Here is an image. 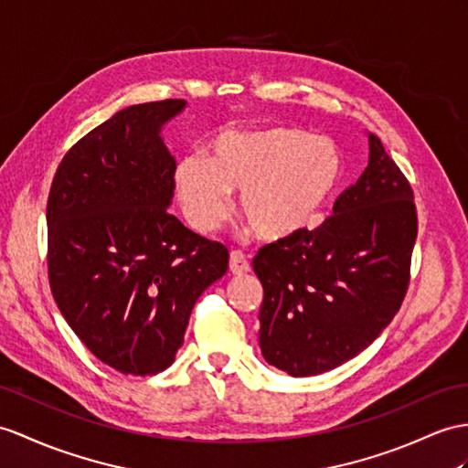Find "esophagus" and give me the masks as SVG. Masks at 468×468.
<instances>
[{
	"mask_svg": "<svg viewBox=\"0 0 468 468\" xmlns=\"http://www.w3.org/2000/svg\"><path fill=\"white\" fill-rule=\"evenodd\" d=\"M230 271L234 273V276H242V273L250 271V261H248L246 254L240 252V250H232L230 252Z\"/></svg>",
	"mask_w": 468,
	"mask_h": 468,
	"instance_id": "obj_1",
	"label": "esophagus"
}]
</instances>
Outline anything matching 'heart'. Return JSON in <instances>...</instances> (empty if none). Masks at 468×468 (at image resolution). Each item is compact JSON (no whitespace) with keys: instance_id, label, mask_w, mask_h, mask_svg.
<instances>
[{"instance_id":"obj_1","label":"heart","mask_w":468,"mask_h":468,"mask_svg":"<svg viewBox=\"0 0 468 468\" xmlns=\"http://www.w3.org/2000/svg\"><path fill=\"white\" fill-rule=\"evenodd\" d=\"M341 176L337 146L303 129L224 131L210 143L208 161L182 156L175 185L188 222L214 232L230 218L232 195L242 192L240 210L264 240H288L312 228Z\"/></svg>"}]
</instances>
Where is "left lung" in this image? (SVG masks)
I'll list each match as a JSON object with an SVG mask.
<instances>
[{"label":"left lung","mask_w":468,"mask_h":468,"mask_svg":"<svg viewBox=\"0 0 468 468\" xmlns=\"http://www.w3.org/2000/svg\"><path fill=\"white\" fill-rule=\"evenodd\" d=\"M369 165L315 230L258 250L260 349L292 378L334 369L391 324L411 280L413 188L369 134Z\"/></svg>","instance_id":"left-lung-1"}]
</instances>
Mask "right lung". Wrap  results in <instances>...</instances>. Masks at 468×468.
<instances>
[{
	"label": "right lung",
	"mask_w": 468,
	"mask_h": 468,
	"mask_svg": "<svg viewBox=\"0 0 468 468\" xmlns=\"http://www.w3.org/2000/svg\"><path fill=\"white\" fill-rule=\"evenodd\" d=\"M185 105L119 111L67 151L48 198L53 300L97 359L134 378L175 361L192 307L230 256L166 212L176 161L161 127Z\"/></svg>",
	"instance_id": "right-lung-1"
}]
</instances>
